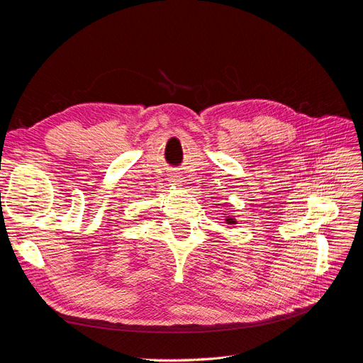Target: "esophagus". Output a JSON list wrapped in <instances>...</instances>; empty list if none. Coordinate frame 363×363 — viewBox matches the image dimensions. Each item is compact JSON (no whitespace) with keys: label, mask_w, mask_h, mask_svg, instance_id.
Wrapping results in <instances>:
<instances>
[{"label":"esophagus","mask_w":363,"mask_h":363,"mask_svg":"<svg viewBox=\"0 0 363 363\" xmlns=\"http://www.w3.org/2000/svg\"><path fill=\"white\" fill-rule=\"evenodd\" d=\"M171 182H172V184H182V177H180V175L175 174L171 177Z\"/></svg>","instance_id":"obj_1"}]
</instances>
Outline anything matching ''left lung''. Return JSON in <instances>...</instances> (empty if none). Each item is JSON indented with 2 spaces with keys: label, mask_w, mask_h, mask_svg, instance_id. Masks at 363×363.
I'll return each mask as SVG.
<instances>
[{
  "label": "left lung",
  "mask_w": 363,
  "mask_h": 363,
  "mask_svg": "<svg viewBox=\"0 0 363 363\" xmlns=\"http://www.w3.org/2000/svg\"><path fill=\"white\" fill-rule=\"evenodd\" d=\"M225 223H227V224H230V225H232V224H236V221H235L233 218H225Z\"/></svg>",
  "instance_id": "8db88e82"
}]
</instances>
